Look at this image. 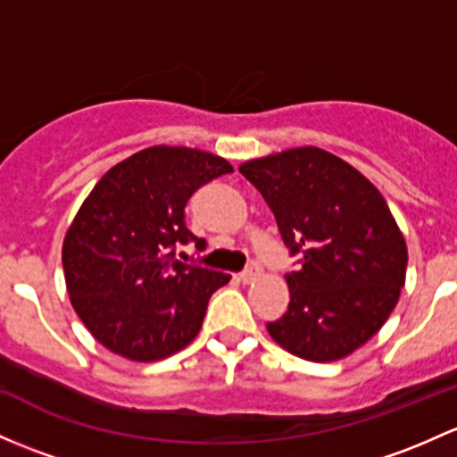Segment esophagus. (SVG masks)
<instances>
[{
  "mask_svg": "<svg viewBox=\"0 0 457 457\" xmlns=\"http://www.w3.org/2000/svg\"><path fill=\"white\" fill-rule=\"evenodd\" d=\"M261 273H262V269H261V267H258V265H252V267L245 269V271L241 273V280L245 282V285H249V282L258 280V278H261Z\"/></svg>",
  "mask_w": 457,
  "mask_h": 457,
  "instance_id": "esophagus-1",
  "label": "esophagus"
}]
</instances>
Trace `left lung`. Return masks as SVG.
<instances>
[{
    "mask_svg": "<svg viewBox=\"0 0 457 457\" xmlns=\"http://www.w3.org/2000/svg\"><path fill=\"white\" fill-rule=\"evenodd\" d=\"M238 170L261 190L291 253L289 309L267 324L278 345L315 363L337 361L381 330L405 285L407 245L383 195L342 157L287 148Z\"/></svg>",
    "mask_w": 457,
    "mask_h": 457,
    "instance_id": "8db88e82",
    "label": "left lung"
}]
</instances>
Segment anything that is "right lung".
I'll use <instances>...</instances> for the list:
<instances>
[{
	"label": "right lung",
	"instance_id": "right-lung-1",
	"mask_svg": "<svg viewBox=\"0 0 457 457\" xmlns=\"http://www.w3.org/2000/svg\"><path fill=\"white\" fill-rule=\"evenodd\" d=\"M232 170L208 151L157 144L100 177L65 232L63 271L71 306L104 348L151 363L199 335L210 295L229 276L179 262L175 247H204L184 208L196 188Z\"/></svg>",
	"mask_w": 457,
	"mask_h": 457
}]
</instances>
